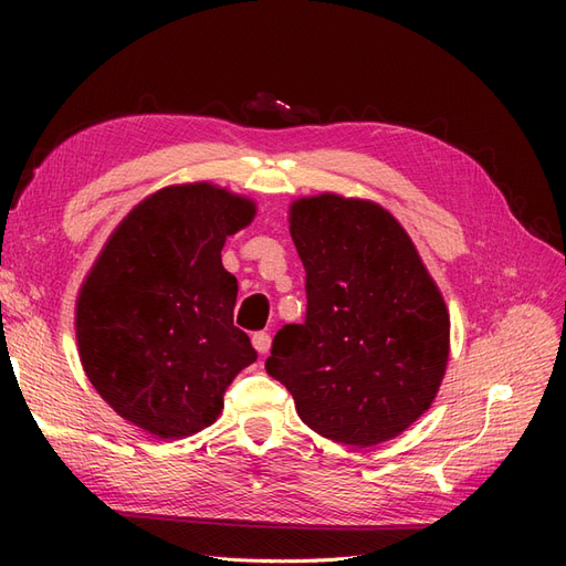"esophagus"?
Returning a JSON list of instances; mask_svg holds the SVG:
<instances>
[{"mask_svg": "<svg viewBox=\"0 0 566 566\" xmlns=\"http://www.w3.org/2000/svg\"><path fill=\"white\" fill-rule=\"evenodd\" d=\"M252 347L264 356L271 349V335L269 333H254L252 335Z\"/></svg>", "mask_w": 566, "mask_h": 566, "instance_id": "34e87169", "label": "esophagus"}]
</instances>
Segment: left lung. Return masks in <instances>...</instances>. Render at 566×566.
I'll use <instances>...</instances> for the list:
<instances>
[{"label":"left lung","instance_id":"left-lung-1","mask_svg":"<svg viewBox=\"0 0 566 566\" xmlns=\"http://www.w3.org/2000/svg\"><path fill=\"white\" fill-rule=\"evenodd\" d=\"M306 318L273 337L266 373L304 424L347 447L401 434L434 401L451 321L403 227L380 205L321 193L290 205Z\"/></svg>","mask_w":566,"mask_h":566}]
</instances>
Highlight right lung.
Here are the masks:
<instances>
[{
	"instance_id": "obj_1",
	"label": "right lung",
	"mask_w": 566,
	"mask_h": 566,
	"mask_svg": "<svg viewBox=\"0 0 566 566\" xmlns=\"http://www.w3.org/2000/svg\"><path fill=\"white\" fill-rule=\"evenodd\" d=\"M254 202L208 181L167 186L123 219L77 297L80 361L104 401L158 439L210 427L256 352L233 325L227 235Z\"/></svg>"
}]
</instances>
